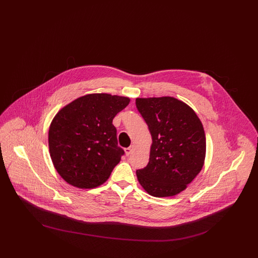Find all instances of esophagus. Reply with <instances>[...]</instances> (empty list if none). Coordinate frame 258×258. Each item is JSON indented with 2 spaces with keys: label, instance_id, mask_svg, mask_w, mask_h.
Wrapping results in <instances>:
<instances>
[{
  "label": "esophagus",
  "instance_id": "obj_1",
  "mask_svg": "<svg viewBox=\"0 0 258 258\" xmlns=\"http://www.w3.org/2000/svg\"><path fill=\"white\" fill-rule=\"evenodd\" d=\"M133 150H134V147L133 146H131V147L125 148L124 149V152H125V155L126 156H130L131 154H132V152H133Z\"/></svg>",
  "mask_w": 258,
  "mask_h": 258
}]
</instances>
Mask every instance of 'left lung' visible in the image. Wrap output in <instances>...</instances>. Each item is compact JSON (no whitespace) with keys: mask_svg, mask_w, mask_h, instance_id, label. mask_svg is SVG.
I'll list each match as a JSON object with an SVG mask.
<instances>
[{"mask_svg":"<svg viewBox=\"0 0 258 258\" xmlns=\"http://www.w3.org/2000/svg\"><path fill=\"white\" fill-rule=\"evenodd\" d=\"M135 103L153 140L147 166L136 170L137 179L150 196H176L203 167L206 137L202 123L177 98H136Z\"/></svg>","mask_w":258,"mask_h":258,"instance_id":"left-lung-1","label":"left lung"}]
</instances>
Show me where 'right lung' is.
<instances>
[{
    "label": "right lung",
    "mask_w": 258,
    "mask_h": 258,
    "mask_svg": "<svg viewBox=\"0 0 258 258\" xmlns=\"http://www.w3.org/2000/svg\"><path fill=\"white\" fill-rule=\"evenodd\" d=\"M128 103V98L91 94L57 113L48 134L50 157L67 183L93 188L106 182L124 154L112 122Z\"/></svg>",
    "instance_id": "1"
}]
</instances>
